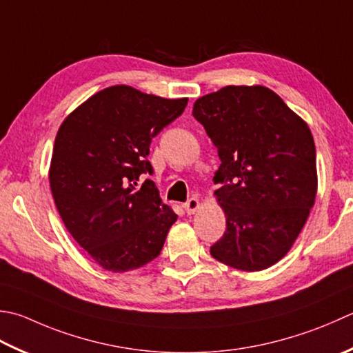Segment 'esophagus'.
I'll return each mask as SVG.
<instances>
[{"instance_id": "1", "label": "esophagus", "mask_w": 353, "mask_h": 353, "mask_svg": "<svg viewBox=\"0 0 353 353\" xmlns=\"http://www.w3.org/2000/svg\"><path fill=\"white\" fill-rule=\"evenodd\" d=\"M183 208H185L186 214H188V216H191V214H194L200 208V202H199L197 199H190L188 202L183 205Z\"/></svg>"}]
</instances>
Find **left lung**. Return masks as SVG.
I'll return each instance as SVG.
<instances>
[{
    "instance_id": "8db88e82",
    "label": "left lung",
    "mask_w": 353,
    "mask_h": 353,
    "mask_svg": "<svg viewBox=\"0 0 353 353\" xmlns=\"http://www.w3.org/2000/svg\"><path fill=\"white\" fill-rule=\"evenodd\" d=\"M220 161L214 191L226 217L211 255L240 271H263L291 250L316 196L315 143L307 123L263 85H228L199 98Z\"/></svg>"
}]
</instances>
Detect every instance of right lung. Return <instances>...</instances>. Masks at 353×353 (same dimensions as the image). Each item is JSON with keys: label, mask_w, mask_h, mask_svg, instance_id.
Here are the masks:
<instances>
[{"label": "right lung", "mask_w": 353, "mask_h": 353, "mask_svg": "<svg viewBox=\"0 0 353 353\" xmlns=\"http://www.w3.org/2000/svg\"><path fill=\"white\" fill-rule=\"evenodd\" d=\"M186 103L188 98L113 85L61 123L48 171L54 205L67 231L105 271L127 272L153 261L177 220L153 181L137 182L153 172L151 139Z\"/></svg>", "instance_id": "add662e5"}]
</instances>
